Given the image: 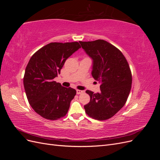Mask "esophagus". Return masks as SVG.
<instances>
[{"label":"esophagus","mask_w":160,"mask_h":160,"mask_svg":"<svg viewBox=\"0 0 160 160\" xmlns=\"http://www.w3.org/2000/svg\"><path fill=\"white\" fill-rule=\"evenodd\" d=\"M76 92H77V94H81V93H84V91H81V90H79V89H77V91H76Z\"/></svg>","instance_id":"34e87169"}]
</instances>
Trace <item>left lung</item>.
<instances>
[{
    "label": "left lung",
    "instance_id": "left-lung-1",
    "mask_svg": "<svg viewBox=\"0 0 160 160\" xmlns=\"http://www.w3.org/2000/svg\"><path fill=\"white\" fill-rule=\"evenodd\" d=\"M93 59L91 75L99 81L100 93L87 90L89 103L84 105L89 117L103 121L112 118L126 103L132 83L128 62L118 48L104 40L79 41Z\"/></svg>",
    "mask_w": 160,
    "mask_h": 160
}]
</instances>
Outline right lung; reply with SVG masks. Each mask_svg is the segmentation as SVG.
Returning <instances> with one entry per match:
<instances>
[{
    "label": "right lung",
    "mask_w": 160,
    "mask_h": 160,
    "mask_svg": "<svg viewBox=\"0 0 160 160\" xmlns=\"http://www.w3.org/2000/svg\"><path fill=\"white\" fill-rule=\"evenodd\" d=\"M78 42H51L31 57L23 78L27 98L31 108L43 118L57 120L68 111L76 90L57 83L65 61L78 50Z\"/></svg>",
    "instance_id": "add662e5"
}]
</instances>
